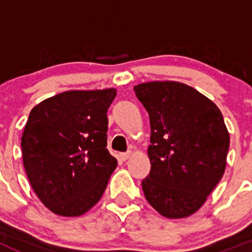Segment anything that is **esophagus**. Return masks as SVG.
<instances>
[{"instance_id": "esophagus-1", "label": "esophagus", "mask_w": 252, "mask_h": 252, "mask_svg": "<svg viewBox=\"0 0 252 252\" xmlns=\"http://www.w3.org/2000/svg\"><path fill=\"white\" fill-rule=\"evenodd\" d=\"M130 155H131L130 151H129V152H123V154L119 155V157H121L122 161H126V159H128L129 157H130Z\"/></svg>"}]
</instances>
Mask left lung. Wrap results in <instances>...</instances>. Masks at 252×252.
Masks as SVG:
<instances>
[{"instance_id":"left-lung-1","label":"left lung","mask_w":252,"mask_h":252,"mask_svg":"<svg viewBox=\"0 0 252 252\" xmlns=\"http://www.w3.org/2000/svg\"><path fill=\"white\" fill-rule=\"evenodd\" d=\"M150 116V174L141 182L149 204L167 218L196 212L222 179L229 133L217 106L191 86L151 81L134 86Z\"/></svg>"}]
</instances>
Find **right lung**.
<instances>
[{
	"label": "right lung",
	"mask_w": 252,
	"mask_h": 252,
	"mask_svg": "<svg viewBox=\"0 0 252 252\" xmlns=\"http://www.w3.org/2000/svg\"><path fill=\"white\" fill-rule=\"evenodd\" d=\"M116 95V89L65 91L30 112L23 163L35 194L56 215H83L105 192L117 167L107 150V110Z\"/></svg>",
	"instance_id": "obj_1"
}]
</instances>
